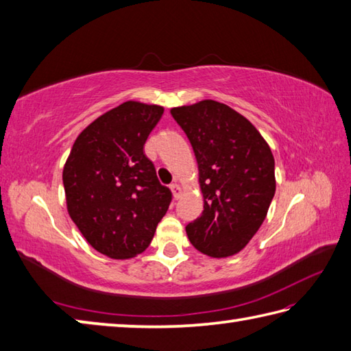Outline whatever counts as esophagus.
<instances>
[{"label": "esophagus", "instance_id": "obj_1", "mask_svg": "<svg viewBox=\"0 0 351 351\" xmlns=\"http://www.w3.org/2000/svg\"><path fill=\"white\" fill-rule=\"evenodd\" d=\"M170 189H171V193H173V197H175V199H180V196L182 195L181 185H180V184H171Z\"/></svg>", "mask_w": 351, "mask_h": 351}]
</instances>
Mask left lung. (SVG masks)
<instances>
[{
    "instance_id": "left-lung-1",
    "label": "left lung",
    "mask_w": 351,
    "mask_h": 351,
    "mask_svg": "<svg viewBox=\"0 0 351 351\" xmlns=\"http://www.w3.org/2000/svg\"><path fill=\"white\" fill-rule=\"evenodd\" d=\"M193 147L204 196L201 217L187 225L197 251L236 256L256 236L276 195V161L256 126L216 100L170 109Z\"/></svg>"
}]
</instances>
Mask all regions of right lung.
Segmentation results:
<instances>
[{"mask_svg":"<svg viewBox=\"0 0 351 351\" xmlns=\"http://www.w3.org/2000/svg\"><path fill=\"white\" fill-rule=\"evenodd\" d=\"M162 114L160 105L121 103L89 123L66 158L62 180L68 215L103 256H138L167 213L171 193L143 150Z\"/></svg>","mask_w":351,"mask_h":351,"instance_id":"right-lung-1","label":"right lung"}]
</instances>
